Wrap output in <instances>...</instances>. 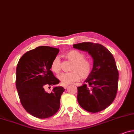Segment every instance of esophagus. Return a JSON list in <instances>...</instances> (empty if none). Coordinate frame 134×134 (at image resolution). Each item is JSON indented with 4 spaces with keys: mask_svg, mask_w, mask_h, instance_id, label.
I'll use <instances>...</instances> for the list:
<instances>
[{
    "mask_svg": "<svg viewBox=\"0 0 134 134\" xmlns=\"http://www.w3.org/2000/svg\"><path fill=\"white\" fill-rule=\"evenodd\" d=\"M63 87H64V88L65 89V88H67L68 85H64V86H63Z\"/></svg>",
    "mask_w": 134,
    "mask_h": 134,
    "instance_id": "obj_1",
    "label": "esophagus"
}]
</instances>
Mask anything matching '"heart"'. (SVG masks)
Masks as SVG:
<instances>
[{"label":"heart","mask_w":134,"mask_h":134,"mask_svg":"<svg viewBox=\"0 0 134 134\" xmlns=\"http://www.w3.org/2000/svg\"><path fill=\"white\" fill-rule=\"evenodd\" d=\"M65 58L73 63L71 70L69 73H63L58 75V78L63 85L72 83L82 79H86L91 74L93 65L91 61L86 59L85 54L76 50H71L65 53ZM53 72L58 74L61 70V60L59 58L56 57L53 60L50 66Z\"/></svg>","instance_id":"1"}]
</instances>
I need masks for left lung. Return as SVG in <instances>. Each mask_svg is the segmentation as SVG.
<instances>
[{"label":"left lung","mask_w":134,"mask_h":134,"mask_svg":"<svg viewBox=\"0 0 134 134\" xmlns=\"http://www.w3.org/2000/svg\"><path fill=\"white\" fill-rule=\"evenodd\" d=\"M73 46L88 52L93 59L91 74L83 85L78 87L79 104L87 112H100L112 104L117 93L118 71L114 56L99 44L88 42Z\"/></svg>","instance_id":"1"}]
</instances>
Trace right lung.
Segmentation results:
<instances>
[{
    "instance_id": "obj_1",
    "label": "right lung",
    "mask_w": 134,
    "mask_h": 134,
    "mask_svg": "<svg viewBox=\"0 0 134 134\" xmlns=\"http://www.w3.org/2000/svg\"><path fill=\"white\" fill-rule=\"evenodd\" d=\"M59 52V48L38 47L25 53L17 65L16 86L20 103L28 113L36 118L50 117L60 107L64 87H54L50 93L44 90L46 85L59 82L50 70Z\"/></svg>"
}]
</instances>
